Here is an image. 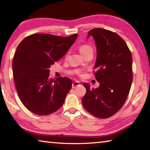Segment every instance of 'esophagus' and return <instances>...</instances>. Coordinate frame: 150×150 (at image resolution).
<instances>
[{"instance_id": "obj_1", "label": "esophagus", "mask_w": 150, "mask_h": 150, "mask_svg": "<svg viewBox=\"0 0 150 150\" xmlns=\"http://www.w3.org/2000/svg\"><path fill=\"white\" fill-rule=\"evenodd\" d=\"M79 85H80V82H79V81H75V82H73L72 84V88H75L76 87H77Z\"/></svg>"}]
</instances>
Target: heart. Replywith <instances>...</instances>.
I'll return each mask as SVG.
<instances>
[{"label":"heart","mask_w":150,"mask_h":150,"mask_svg":"<svg viewBox=\"0 0 150 150\" xmlns=\"http://www.w3.org/2000/svg\"><path fill=\"white\" fill-rule=\"evenodd\" d=\"M91 50H93L92 47L88 45H82L79 47V51L80 54L82 55H84L86 53Z\"/></svg>","instance_id":"1"}]
</instances>
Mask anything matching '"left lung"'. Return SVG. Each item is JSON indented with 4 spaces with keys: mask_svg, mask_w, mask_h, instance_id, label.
<instances>
[{
    "mask_svg": "<svg viewBox=\"0 0 150 150\" xmlns=\"http://www.w3.org/2000/svg\"><path fill=\"white\" fill-rule=\"evenodd\" d=\"M96 47L95 76L100 83L97 88L83 84L87 92L82 99L83 107L91 115L107 118L122 107L132 83V57L120 36L109 30L94 28L88 33Z\"/></svg>",
    "mask_w": 150,
    "mask_h": 150,
    "instance_id": "left-lung-1",
    "label": "left lung"
}]
</instances>
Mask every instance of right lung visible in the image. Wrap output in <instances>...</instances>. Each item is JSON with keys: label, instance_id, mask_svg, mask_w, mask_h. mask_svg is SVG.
Wrapping results in <instances>:
<instances>
[{"label": "right lung", "instance_id": "right-lung-1", "mask_svg": "<svg viewBox=\"0 0 150 150\" xmlns=\"http://www.w3.org/2000/svg\"><path fill=\"white\" fill-rule=\"evenodd\" d=\"M78 35L60 37L32 34L20 43L14 55L12 71L18 95L27 109L48 115L62 107L72 86L69 78H50V68L62 58Z\"/></svg>", "mask_w": 150, "mask_h": 150}]
</instances>
